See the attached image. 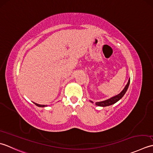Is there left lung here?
Wrapping results in <instances>:
<instances>
[{
	"mask_svg": "<svg viewBox=\"0 0 153 153\" xmlns=\"http://www.w3.org/2000/svg\"><path fill=\"white\" fill-rule=\"evenodd\" d=\"M129 83H130V79L128 80V82L126 85V86H125L124 89L121 91L119 94H117L116 96H114V97H112L110 99H108L106 100H104V101H102V102H96V105H98V106H102V107H105V106H108V105H110L115 104V103H116L117 101H119L124 96V94H126V91L127 90V88H128L129 85ZM92 103H93V102L90 101Z\"/></svg>",
	"mask_w": 153,
	"mask_h": 153,
	"instance_id": "left-lung-1",
	"label": "left lung"
}]
</instances>
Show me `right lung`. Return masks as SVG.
I'll return each instance as SVG.
<instances>
[{
  "label": "right lung",
  "mask_w": 153,
  "mask_h": 153,
  "mask_svg": "<svg viewBox=\"0 0 153 153\" xmlns=\"http://www.w3.org/2000/svg\"><path fill=\"white\" fill-rule=\"evenodd\" d=\"M34 104H35L37 106H38V107H45V106H47L46 105H41V104H36V103H35V102H33Z\"/></svg>",
  "instance_id": "add662e5"
}]
</instances>
